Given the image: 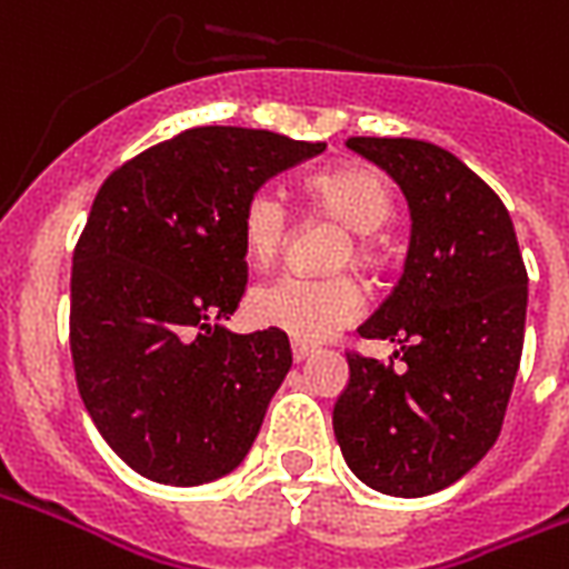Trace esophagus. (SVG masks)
I'll list each match as a JSON object with an SVG mask.
<instances>
[{"label":"esophagus","mask_w":569,"mask_h":569,"mask_svg":"<svg viewBox=\"0 0 569 569\" xmlns=\"http://www.w3.org/2000/svg\"><path fill=\"white\" fill-rule=\"evenodd\" d=\"M310 355H313V346H307V342H298V340L292 342V358H295V361H298V363L307 361Z\"/></svg>","instance_id":"esophagus-1"}]
</instances>
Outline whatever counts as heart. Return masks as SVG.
<instances>
[{"label": "heart", "instance_id": "obj_1", "mask_svg": "<svg viewBox=\"0 0 569 569\" xmlns=\"http://www.w3.org/2000/svg\"><path fill=\"white\" fill-rule=\"evenodd\" d=\"M307 193L325 214L340 220L349 229V241H342L337 266L376 262L379 232L393 217V193L379 172L367 167H342L313 176L307 181ZM241 241L256 266L274 262L277 253L289 241V208L274 188L253 190L241 211ZM363 310L361 286L352 277H313L286 274L271 283L256 286L250 295V313L259 325L283 331L301 342H319L331 337Z\"/></svg>", "mask_w": 569, "mask_h": 569}]
</instances>
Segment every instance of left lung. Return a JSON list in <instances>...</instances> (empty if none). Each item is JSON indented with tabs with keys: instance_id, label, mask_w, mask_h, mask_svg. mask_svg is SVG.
Returning <instances> with one entry per match:
<instances>
[{
	"instance_id": "1",
	"label": "left lung",
	"mask_w": 569,
	"mask_h": 569,
	"mask_svg": "<svg viewBox=\"0 0 569 569\" xmlns=\"http://www.w3.org/2000/svg\"><path fill=\"white\" fill-rule=\"evenodd\" d=\"M397 181L411 236L400 283L358 328L400 342L393 361L349 355L333 402L346 466L385 496L420 498L457 483L505 423L522 340L528 274L513 220L487 181L423 140L346 142Z\"/></svg>"
}]
</instances>
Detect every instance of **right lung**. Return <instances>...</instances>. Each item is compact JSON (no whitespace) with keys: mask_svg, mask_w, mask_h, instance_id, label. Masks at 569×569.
<instances>
[{"mask_svg":"<svg viewBox=\"0 0 569 569\" xmlns=\"http://www.w3.org/2000/svg\"><path fill=\"white\" fill-rule=\"evenodd\" d=\"M325 142L190 128L103 181L73 250L71 355L89 418L137 475L202 487L236 471L292 367L283 331L232 333L241 211Z\"/></svg>","mask_w":569,"mask_h":569,"instance_id":"right-lung-1","label":"right lung"}]
</instances>
